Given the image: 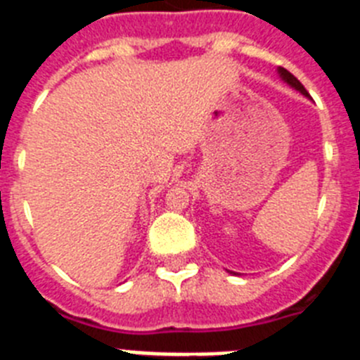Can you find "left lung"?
I'll return each mask as SVG.
<instances>
[{
	"label": "left lung",
	"instance_id": "8db88e82",
	"mask_svg": "<svg viewBox=\"0 0 360 360\" xmlns=\"http://www.w3.org/2000/svg\"><path fill=\"white\" fill-rule=\"evenodd\" d=\"M278 73H279V77H281L283 82H287V84L290 86V88H294V90L299 91V94H303L304 97H308V91L304 90V86L301 84V82H299L297 79H295L294 75H292V73L288 72V70H285V68H281V66H279Z\"/></svg>",
	"mask_w": 360,
	"mask_h": 360
}]
</instances>
